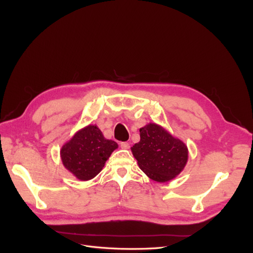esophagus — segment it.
Masks as SVG:
<instances>
[{
	"instance_id": "1",
	"label": "esophagus",
	"mask_w": 253,
	"mask_h": 253,
	"mask_svg": "<svg viewBox=\"0 0 253 253\" xmlns=\"http://www.w3.org/2000/svg\"><path fill=\"white\" fill-rule=\"evenodd\" d=\"M120 145H121V148L123 150H128L130 148V145H129L128 142H121V143H120Z\"/></svg>"
}]
</instances>
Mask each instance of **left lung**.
Wrapping results in <instances>:
<instances>
[{
	"label": "left lung",
	"mask_w": 253,
	"mask_h": 253,
	"mask_svg": "<svg viewBox=\"0 0 253 253\" xmlns=\"http://www.w3.org/2000/svg\"><path fill=\"white\" fill-rule=\"evenodd\" d=\"M139 133V142L131 148L139 168L158 182L177 176L188 162L187 145L155 123L140 128Z\"/></svg>",
	"instance_id": "left-lung-1"
}]
</instances>
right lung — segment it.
Masks as SVG:
<instances>
[{
  "mask_svg": "<svg viewBox=\"0 0 253 253\" xmlns=\"http://www.w3.org/2000/svg\"><path fill=\"white\" fill-rule=\"evenodd\" d=\"M117 148V142L104 138L96 125H88L63 144L60 157L63 166L74 176L86 181L99 173Z\"/></svg>",
  "mask_w": 253,
  "mask_h": 253,
  "instance_id": "obj_1",
  "label": "right lung"
}]
</instances>
